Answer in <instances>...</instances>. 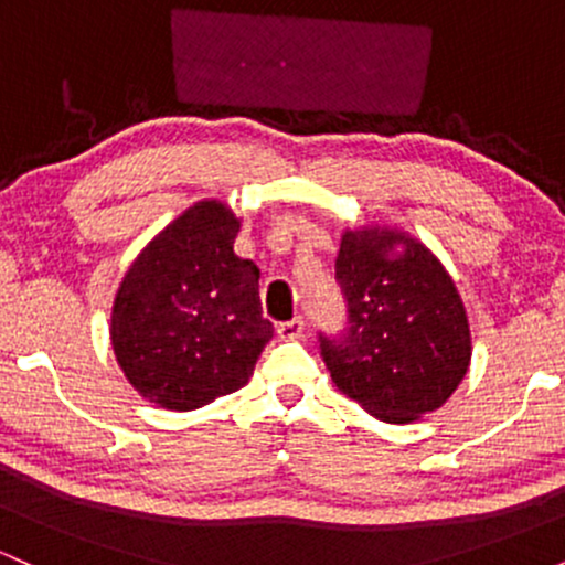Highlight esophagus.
I'll return each mask as SVG.
<instances>
[{
  "mask_svg": "<svg viewBox=\"0 0 565 565\" xmlns=\"http://www.w3.org/2000/svg\"><path fill=\"white\" fill-rule=\"evenodd\" d=\"M302 329H305L302 316H295V319L278 323V337H281V340H297V337H302Z\"/></svg>",
  "mask_w": 565,
  "mask_h": 565,
  "instance_id": "esophagus-1",
  "label": "esophagus"
}]
</instances>
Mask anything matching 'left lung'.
Here are the masks:
<instances>
[{
	"label": "left lung",
	"instance_id": "obj_1",
	"mask_svg": "<svg viewBox=\"0 0 565 565\" xmlns=\"http://www.w3.org/2000/svg\"><path fill=\"white\" fill-rule=\"evenodd\" d=\"M395 241L405 244L395 258ZM334 278L342 332H319L334 385L385 423H412L457 391L470 364V329L457 287L414 238L387 228L348 231Z\"/></svg>",
	"mask_w": 565,
	"mask_h": 565
}]
</instances>
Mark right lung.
<instances>
[{
  "label": "right lung",
  "mask_w": 565,
  "mask_h": 565,
  "mask_svg": "<svg viewBox=\"0 0 565 565\" xmlns=\"http://www.w3.org/2000/svg\"><path fill=\"white\" fill-rule=\"evenodd\" d=\"M238 220L199 201L153 238L121 281L111 316L116 361L142 398L174 412L246 385L274 323L260 268L233 252Z\"/></svg>",
  "instance_id": "1"
}]
</instances>
